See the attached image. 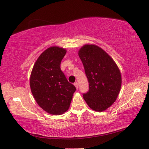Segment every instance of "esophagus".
Returning a JSON list of instances; mask_svg holds the SVG:
<instances>
[{
  "label": "esophagus",
  "mask_w": 149,
  "mask_h": 149,
  "mask_svg": "<svg viewBox=\"0 0 149 149\" xmlns=\"http://www.w3.org/2000/svg\"><path fill=\"white\" fill-rule=\"evenodd\" d=\"M74 86H75V88H76V89H78V83H77V82L74 83Z\"/></svg>",
  "instance_id": "34e87169"
}]
</instances>
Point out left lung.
Wrapping results in <instances>:
<instances>
[{"mask_svg": "<svg viewBox=\"0 0 149 149\" xmlns=\"http://www.w3.org/2000/svg\"><path fill=\"white\" fill-rule=\"evenodd\" d=\"M89 90L83 94L91 109L104 111L115 102L122 85L120 70L113 59L95 45H84L79 50Z\"/></svg>", "mask_w": 149, "mask_h": 149, "instance_id": "8db88e82", "label": "left lung"}]
</instances>
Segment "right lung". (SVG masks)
Listing matches in <instances>:
<instances>
[{
	"mask_svg": "<svg viewBox=\"0 0 149 149\" xmlns=\"http://www.w3.org/2000/svg\"><path fill=\"white\" fill-rule=\"evenodd\" d=\"M66 50L58 47L46 49L34 63L30 77L31 92L38 104L51 115L69 108L76 88L66 79L60 65Z\"/></svg>",
	"mask_w": 149,
	"mask_h": 149,
	"instance_id": "add662e5",
	"label": "right lung"
}]
</instances>
